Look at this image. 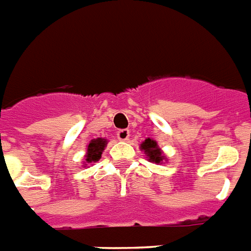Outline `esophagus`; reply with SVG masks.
Returning <instances> with one entry per match:
<instances>
[{
  "label": "esophagus",
  "mask_w": 251,
  "mask_h": 251,
  "mask_svg": "<svg viewBox=\"0 0 251 251\" xmlns=\"http://www.w3.org/2000/svg\"><path fill=\"white\" fill-rule=\"evenodd\" d=\"M116 135H117V139H119V140H121V142H126L130 136V131L127 129H122V130H119Z\"/></svg>",
  "instance_id": "esophagus-1"
}]
</instances>
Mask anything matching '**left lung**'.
<instances>
[{
    "label": "left lung",
    "mask_w": 251,
    "mask_h": 251,
    "mask_svg": "<svg viewBox=\"0 0 251 251\" xmlns=\"http://www.w3.org/2000/svg\"><path fill=\"white\" fill-rule=\"evenodd\" d=\"M140 149L144 151V153L147 154V158H148V161L151 162V163H162L163 159H165L163 151L158 147L155 140H151L149 138L145 139L144 142L140 144Z\"/></svg>",
    "instance_id": "8db88e82"
}]
</instances>
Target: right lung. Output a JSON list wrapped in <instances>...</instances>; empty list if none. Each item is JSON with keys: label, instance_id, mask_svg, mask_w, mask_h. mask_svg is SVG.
Masks as SVG:
<instances>
[{"label": "right lung", "instance_id": "obj_1", "mask_svg": "<svg viewBox=\"0 0 251 251\" xmlns=\"http://www.w3.org/2000/svg\"><path fill=\"white\" fill-rule=\"evenodd\" d=\"M107 145L106 139L97 138L93 139L88 145L85 155V163H96L97 161H100L102 157V151H104V147ZM86 166V165H84Z\"/></svg>", "mask_w": 251, "mask_h": 251}]
</instances>
